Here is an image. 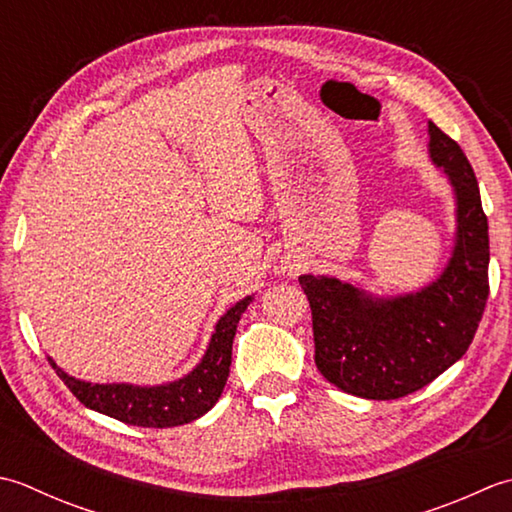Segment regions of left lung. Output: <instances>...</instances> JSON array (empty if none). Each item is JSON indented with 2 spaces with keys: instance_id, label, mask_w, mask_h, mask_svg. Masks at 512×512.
<instances>
[{
  "instance_id": "obj_1",
  "label": "left lung",
  "mask_w": 512,
  "mask_h": 512,
  "mask_svg": "<svg viewBox=\"0 0 512 512\" xmlns=\"http://www.w3.org/2000/svg\"><path fill=\"white\" fill-rule=\"evenodd\" d=\"M431 159L457 198V243L444 274L417 294L371 298L338 278L300 276L316 367L344 393L398 400L420 391L471 347L488 300V221L475 172L457 141L429 121Z\"/></svg>"
}]
</instances>
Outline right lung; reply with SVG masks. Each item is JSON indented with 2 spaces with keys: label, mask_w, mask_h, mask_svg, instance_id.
Masks as SVG:
<instances>
[{
  "label": "right lung",
  "mask_w": 512,
  "mask_h": 512,
  "mask_svg": "<svg viewBox=\"0 0 512 512\" xmlns=\"http://www.w3.org/2000/svg\"><path fill=\"white\" fill-rule=\"evenodd\" d=\"M252 296L227 311L218 320L214 336L210 340L201 364L187 373L185 378L161 384V387H132V384H90L57 369V364L48 358L57 375L64 380L72 395L86 404L88 409L106 413L114 420L145 426V429H170L194 422L205 415L218 402L232 364V342L236 336L238 320L247 309Z\"/></svg>",
  "instance_id": "obj_1"
}]
</instances>
